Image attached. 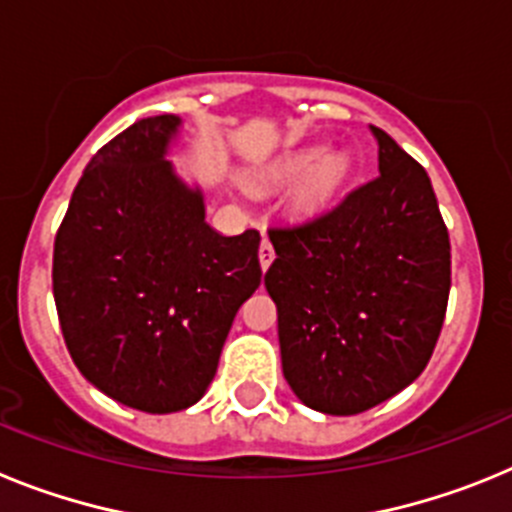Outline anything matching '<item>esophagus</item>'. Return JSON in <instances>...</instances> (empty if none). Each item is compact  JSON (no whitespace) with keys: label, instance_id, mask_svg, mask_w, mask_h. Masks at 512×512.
Instances as JSON below:
<instances>
[{"label":"esophagus","instance_id":"34e87169","mask_svg":"<svg viewBox=\"0 0 512 512\" xmlns=\"http://www.w3.org/2000/svg\"><path fill=\"white\" fill-rule=\"evenodd\" d=\"M274 256H277V253H274V246H271V241L269 238H266L264 235V241H261V246H259V261H261V269H269L271 266V261H274Z\"/></svg>","mask_w":512,"mask_h":512}]
</instances>
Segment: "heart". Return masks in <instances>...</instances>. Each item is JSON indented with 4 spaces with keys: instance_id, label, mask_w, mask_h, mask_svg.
Returning <instances> with one entry per match:
<instances>
[{
    "instance_id": "obj_1",
    "label": "heart",
    "mask_w": 512,
    "mask_h": 512,
    "mask_svg": "<svg viewBox=\"0 0 512 512\" xmlns=\"http://www.w3.org/2000/svg\"><path fill=\"white\" fill-rule=\"evenodd\" d=\"M348 158L343 153H328L325 156L320 146L297 148L279 156L269 169L264 171L266 187H287L297 184L292 205L297 212H320L336 197L341 184L346 182Z\"/></svg>"
}]
</instances>
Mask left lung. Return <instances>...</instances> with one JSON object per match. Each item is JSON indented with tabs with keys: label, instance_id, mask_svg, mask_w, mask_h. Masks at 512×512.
I'll return each mask as SVG.
<instances>
[{
	"label": "left lung",
	"instance_id": "obj_1",
	"mask_svg": "<svg viewBox=\"0 0 512 512\" xmlns=\"http://www.w3.org/2000/svg\"><path fill=\"white\" fill-rule=\"evenodd\" d=\"M379 174L305 223L269 228L284 379L307 408L356 415L425 369L451 287L431 179L374 128Z\"/></svg>",
	"mask_w": 512,
	"mask_h": 512
}]
</instances>
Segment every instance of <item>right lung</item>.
Instances as JSON below:
<instances>
[{
  "mask_svg": "<svg viewBox=\"0 0 512 512\" xmlns=\"http://www.w3.org/2000/svg\"><path fill=\"white\" fill-rule=\"evenodd\" d=\"M179 117L99 148L53 246V295L79 372L112 400L176 413L217 372L235 312L261 284L259 230L220 235L164 158Z\"/></svg>",
  "mask_w": 512,
  "mask_h": 512,
  "instance_id": "add662e5",
  "label": "right lung"
}]
</instances>
